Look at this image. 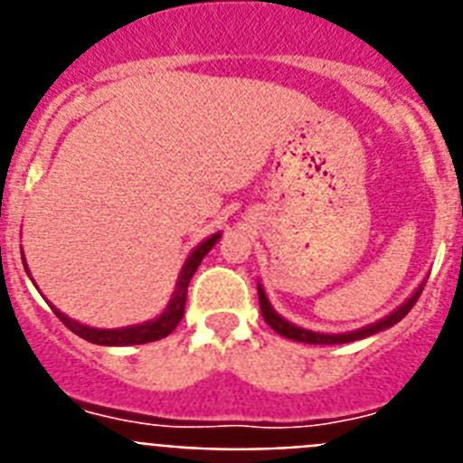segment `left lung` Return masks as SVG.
<instances>
[{
  "label": "left lung",
  "instance_id": "left-lung-1",
  "mask_svg": "<svg viewBox=\"0 0 463 463\" xmlns=\"http://www.w3.org/2000/svg\"><path fill=\"white\" fill-rule=\"evenodd\" d=\"M422 289H424V282L415 289V292L411 294V297L406 298V301H403V304L399 306V308L392 310L390 315H384L383 320L373 322V325H366V326H362V329H354V331H345V334H322V331H310V329H304V326L292 325V322L285 320L282 315H278L276 310H273L271 301H269L267 292H264V288H261V282H257V294H260V308H261V315H264V320H267V325L271 326L273 331H278L280 336L289 338V341L310 343V345H338V343L362 341V338L373 336V334H378V331L390 329V326H394L396 322H401L408 313H411V308L415 306L417 298H420Z\"/></svg>",
  "mask_w": 463,
  "mask_h": 463
}]
</instances>
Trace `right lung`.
Returning a JSON list of instances; mask_svg holds the SVG:
<instances>
[{"label": "right lung", "instance_id": "1", "mask_svg": "<svg viewBox=\"0 0 463 463\" xmlns=\"http://www.w3.org/2000/svg\"><path fill=\"white\" fill-rule=\"evenodd\" d=\"M220 232L218 234L208 236L206 241L196 245L194 250L190 252V257L185 260L183 264L181 273H178V282H175V289L171 294L169 304H166L165 313H159L155 320L148 322H141V325H132V326H120V329H97V326H88V325H80V322L71 320L67 317L64 313L52 306L55 315L69 329L76 334V336L85 338L90 343H97V345H141V343H153L159 341V338L169 336L171 331L178 326V322L183 320V313H185V301H187V285H190V278L194 276L196 267L202 264L203 257L211 252V248L220 241ZM23 264H24V255H23ZM24 271L30 273L27 264H24Z\"/></svg>", "mask_w": 463, "mask_h": 463}]
</instances>
